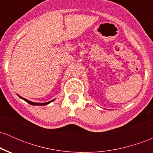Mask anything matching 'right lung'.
<instances>
[{
    "mask_svg": "<svg viewBox=\"0 0 153 153\" xmlns=\"http://www.w3.org/2000/svg\"><path fill=\"white\" fill-rule=\"evenodd\" d=\"M18 96H19V97L20 98V99H23V100H24V101H25L26 102H27L28 103H29V104H31V105H33V106H45V105L49 104V103H50L51 102H52V101H54V100L56 99H54L53 100H52V101H48V102H45V103H36V102H33V101H29V100L24 99V98H23L21 96H19V95H18Z\"/></svg>",
    "mask_w": 153,
    "mask_h": 153,
    "instance_id": "add662e5",
    "label": "right lung"
}]
</instances>
